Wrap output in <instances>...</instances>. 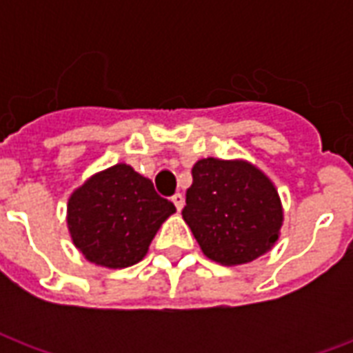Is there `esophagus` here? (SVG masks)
<instances>
[{
	"mask_svg": "<svg viewBox=\"0 0 353 353\" xmlns=\"http://www.w3.org/2000/svg\"><path fill=\"white\" fill-rule=\"evenodd\" d=\"M172 202H174V206H176L177 212H181V210H183V204H185L183 194H179V192H177L176 196H174V199H172Z\"/></svg>",
	"mask_w": 353,
	"mask_h": 353,
	"instance_id": "1",
	"label": "esophagus"
}]
</instances>
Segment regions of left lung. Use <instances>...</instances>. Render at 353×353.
Here are the masks:
<instances>
[{
    "label": "left lung",
    "instance_id": "8db88e82",
    "mask_svg": "<svg viewBox=\"0 0 353 353\" xmlns=\"http://www.w3.org/2000/svg\"><path fill=\"white\" fill-rule=\"evenodd\" d=\"M183 219L208 259L238 266L274 248L283 225L276 185L244 159H200L192 166Z\"/></svg>",
    "mask_w": 353,
    "mask_h": 353
}]
</instances>
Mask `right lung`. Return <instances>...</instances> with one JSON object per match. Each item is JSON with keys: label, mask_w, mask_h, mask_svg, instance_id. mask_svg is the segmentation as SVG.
<instances>
[{"label": "right lung", "mask_w": 353, "mask_h": 353, "mask_svg": "<svg viewBox=\"0 0 353 353\" xmlns=\"http://www.w3.org/2000/svg\"><path fill=\"white\" fill-rule=\"evenodd\" d=\"M172 214L176 206L154 192L149 177L119 162L73 189L65 223L73 245L88 263L117 270L145 257Z\"/></svg>", "instance_id": "obj_1"}]
</instances>
